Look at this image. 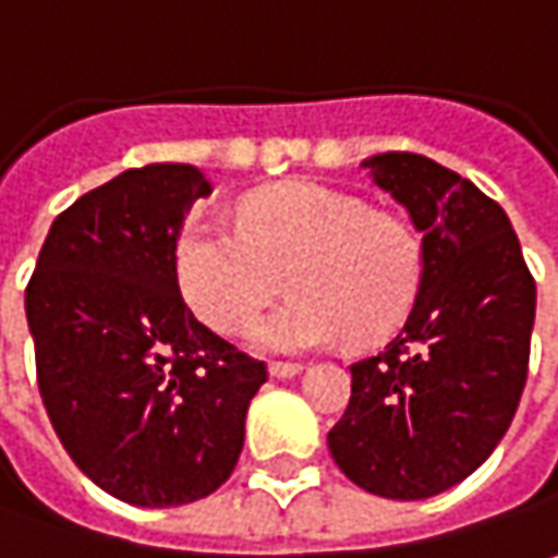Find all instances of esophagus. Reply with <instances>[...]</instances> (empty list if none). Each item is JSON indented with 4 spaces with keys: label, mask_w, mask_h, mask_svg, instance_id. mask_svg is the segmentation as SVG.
Returning <instances> with one entry per match:
<instances>
[{
    "label": "esophagus",
    "mask_w": 558,
    "mask_h": 558,
    "mask_svg": "<svg viewBox=\"0 0 558 558\" xmlns=\"http://www.w3.org/2000/svg\"><path fill=\"white\" fill-rule=\"evenodd\" d=\"M268 371H271V376H278V379H287V376H296L302 371V364L299 361H271Z\"/></svg>",
    "instance_id": "obj_1"
}]
</instances>
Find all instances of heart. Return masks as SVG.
<instances>
[{
  "label": "heart",
  "mask_w": 558,
  "mask_h": 558,
  "mask_svg": "<svg viewBox=\"0 0 558 558\" xmlns=\"http://www.w3.org/2000/svg\"><path fill=\"white\" fill-rule=\"evenodd\" d=\"M172 262L187 308L219 333H243L287 275L296 296L253 330L268 352H302L342 333L352 345L392 337L423 278V250L408 221L312 182L243 197L238 231L191 219Z\"/></svg>",
  "instance_id": "heart-1"
}]
</instances>
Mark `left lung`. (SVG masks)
<instances>
[{
	"label": "left lung",
	"mask_w": 558,
	"mask_h": 558,
	"mask_svg": "<svg viewBox=\"0 0 558 558\" xmlns=\"http://www.w3.org/2000/svg\"><path fill=\"white\" fill-rule=\"evenodd\" d=\"M423 231V278L404 330L352 364V398L327 435L357 488L423 500L478 470L529 379L537 287L507 213L429 157L364 160Z\"/></svg>",
	"instance_id": "obj_1"
}]
</instances>
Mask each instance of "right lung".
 <instances>
[{
    "mask_svg": "<svg viewBox=\"0 0 558 558\" xmlns=\"http://www.w3.org/2000/svg\"><path fill=\"white\" fill-rule=\"evenodd\" d=\"M213 191L197 166L150 163L51 221L27 283L36 383L64 451L135 507L209 497L238 466L268 379L203 327L175 278V238Z\"/></svg>",
    "mask_w": 558,
    "mask_h": 558,
    "instance_id": "add662e5",
    "label": "right lung"
}]
</instances>
